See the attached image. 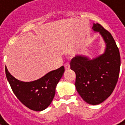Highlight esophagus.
<instances>
[{
	"instance_id": "1",
	"label": "esophagus",
	"mask_w": 125,
	"mask_h": 125,
	"mask_svg": "<svg viewBox=\"0 0 125 125\" xmlns=\"http://www.w3.org/2000/svg\"><path fill=\"white\" fill-rule=\"evenodd\" d=\"M70 68V63L69 62H66L65 64V69L66 70H69Z\"/></svg>"
}]
</instances>
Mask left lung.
Segmentation results:
<instances>
[{"mask_svg": "<svg viewBox=\"0 0 125 125\" xmlns=\"http://www.w3.org/2000/svg\"><path fill=\"white\" fill-rule=\"evenodd\" d=\"M93 29L103 37L106 49L103 54L90 59L84 55H76L70 62V68L76 73L75 86L85 102L97 105L112 94L118 82L120 55L111 34L99 23Z\"/></svg>", "mask_w": 125, "mask_h": 125, "instance_id": "1", "label": "left lung"}]
</instances>
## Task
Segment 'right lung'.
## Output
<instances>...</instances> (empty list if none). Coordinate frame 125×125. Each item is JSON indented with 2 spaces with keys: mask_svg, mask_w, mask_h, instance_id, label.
<instances>
[{
  "mask_svg": "<svg viewBox=\"0 0 125 125\" xmlns=\"http://www.w3.org/2000/svg\"><path fill=\"white\" fill-rule=\"evenodd\" d=\"M65 72L63 66L36 81L23 82L15 79L6 68L5 74L13 93L26 107L35 111L47 108L53 101L55 88Z\"/></svg>",
  "mask_w": 125,
  "mask_h": 125,
  "instance_id": "1",
  "label": "right lung"
}]
</instances>
